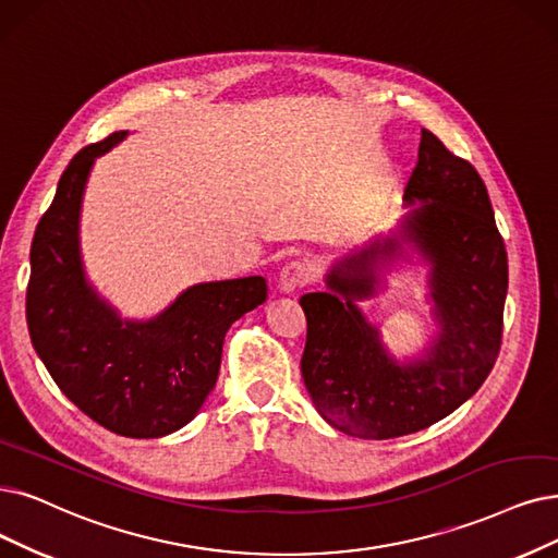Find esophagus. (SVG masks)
<instances>
[{"label":"esophagus","instance_id":"34e87169","mask_svg":"<svg viewBox=\"0 0 558 558\" xmlns=\"http://www.w3.org/2000/svg\"><path fill=\"white\" fill-rule=\"evenodd\" d=\"M308 281H311V267L300 263V260H293V263L283 265V270L279 272V291L281 293H295Z\"/></svg>","mask_w":558,"mask_h":558}]
</instances>
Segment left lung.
Masks as SVG:
<instances>
[{
  "label": "left lung",
  "instance_id": "left-lung-1",
  "mask_svg": "<svg viewBox=\"0 0 558 558\" xmlns=\"http://www.w3.org/2000/svg\"><path fill=\"white\" fill-rule=\"evenodd\" d=\"M403 202L408 213L389 235L333 260L325 291L300 300L304 387L329 426L350 437H403L449 416L485 383L501 345L508 256L478 171L421 130ZM414 255L429 267L438 331L418 355L398 361L359 302Z\"/></svg>",
  "mask_w": 558,
  "mask_h": 558
}]
</instances>
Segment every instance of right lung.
Here are the masks:
<instances>
[{"instance_id": "obj_1", "label": "right lung", "mask_w": 558, "mask_h": 558, "mask_svg": "<svg viewBox=\"0 0 558 558\" xmlns=\"http://www.w3.org/2000/svg\"><path fill=\"white\" fill-rule=\"evenodd\" d=\"M128 137L82 148L59 178L32 242L27 325L57 387L102 428L165 437L198 414L213 391L229 327L267 298L263 277L194 283L158 316L123 318L88 281L80 219L96 158Z\"/></svg>"}]
</instances>
